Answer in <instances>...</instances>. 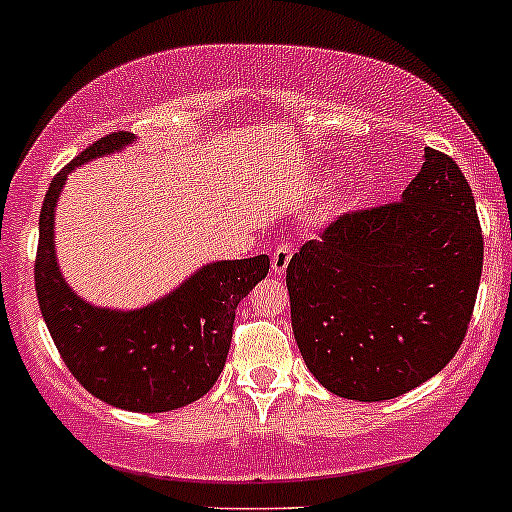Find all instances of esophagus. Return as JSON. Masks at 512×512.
Listing matches in <instances>:
<instances>
[{
  "label": "esophagus",
  "instance_id": "34e87169",
  "mask_svg": "<svg viewBox=\"0 0 512 512\" xmlns=\"http://www.w3.org/2000/svg\"><path fill=\"white\" fill-rule=\"evenodd\" d=\"M290 256H293V244H280L278 249L273 251V256H271L273 273L283 276L285 268H288V263H290Z\"/></svg>",
  "mask_w": 512,
  "mask_h": 512
}]
</instances>
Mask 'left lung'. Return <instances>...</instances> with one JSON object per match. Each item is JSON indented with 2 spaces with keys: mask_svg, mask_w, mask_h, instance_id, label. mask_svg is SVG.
I'll use <instances>...</instances> for the list:
<instances>
[{
  "mask_svg": "<svg viewBox=\"0 0 512 512\" xmlns=\"http://www.w3.org/2000/svg\"><path fill=\"white\" fill-rule=\"evenodd\" d=\"M481 268L469 183L454 158L425 148L398 202L339 214L290 258L285 283L302 359L339 398L408 393L464 342Z\"/></svg>",
  "mask_w": 512,
  "mask_h": 512,
  "instance_id": "left-lung-1",
  "label": "left lung"
}]
</instances>
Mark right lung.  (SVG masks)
Listing matches in <instances>:
<instances>
[{
  "label": "right lung",
  "mask_w": 512,
  "mask_h": 512,
  "mask_svg": "<svg viewBox=\"0 0 512 512\" xmlns=\"http://www.w3.org/2000/svg\"><path fill=\"white\" fill-rule=\"evenodd\" d=\"M134 141L114 131L70 161L46 192L38 219L36 295L53 344L85 390L114 408L168 412L214 386L232 344L236 305L266 278L271 258L217 261L141 310H107L78 298L60 276L53 219L70 170Z\"/></svg>",
  "instance_id": "right-lung-1"
}]
</instances>
